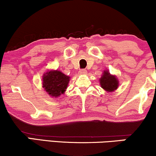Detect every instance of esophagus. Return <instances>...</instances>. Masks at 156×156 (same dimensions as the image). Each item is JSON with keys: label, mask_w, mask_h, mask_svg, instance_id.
<instances>
[{"label": "esophagus", "mask_w": 156, "mask_h": 156, "mask_svg": "<svg viewBox=\"0 0 156 156\" xmlns=\"http://www.w3.org/2000/svg\"><path fill=\"white\" fill-rule=\"evenodd\" d=\"M86 73H87V71H86V70H84V69H83V70H80L79 71V74H80V75L86 74Z\"/></svg>", "instance_id": "obj_1"}]
</instances>
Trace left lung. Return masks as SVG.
Wrapping results in <instances>:
<instances>
[{
	"label": "left lung",
	"instance_id": "obj_1",
	"mask_svg": "<svg viewBox=\"0 0 156 156\" xmlns=\"http://www.w3.org/2000/svg\"><path fill=\"white\" fill-rule=\"evenodd\" d=\"M99 81L102 89L106 90L108 92L114 91L119 86V81L116 79L115 76H111L108 71H105Z\"/></svg>",
	"mask_w": 156,
	"mask_h": 156
}]
</instances>
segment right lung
I'll list each match as a JSON object with an SVG mask.
<instances>
[{"instance_id":"right-lung-1","label":"right lung","mask_w":156,"mask_h":156,"mask_svg":"<svg viewBox=\"0 0 156 156\" xmlns=\"http://www.w3.org/2000/svg\"><path fill=\"white\" fill-rule=\"evenodd\" d=\"M70 77L58 70L47 72L43 77V87L50 96L58 97L66 90Z\"/></svg>"}]
</instances>
